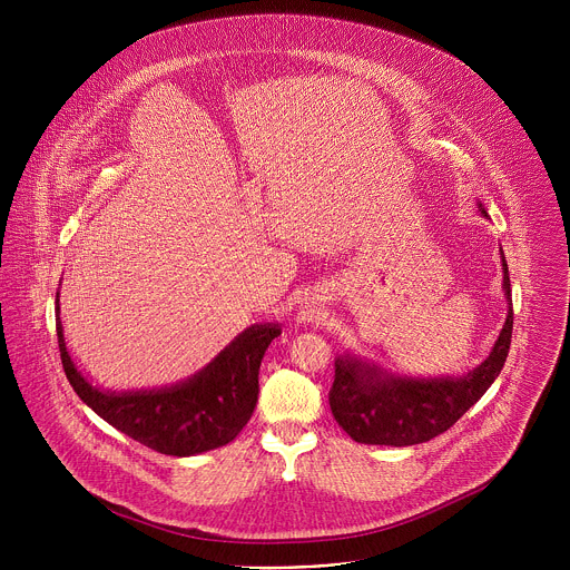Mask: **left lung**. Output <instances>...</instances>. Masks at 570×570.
I'll list each match as a JSON object with an SVG mask.
<instances>
[{"label":"left lung","mask_w":570,"mask_h":570,"mask_svg":"<svg viewBox=\"0 0 570 570\" xmlns=\"http://www.w3.org/2000/svg\"><path fill=\"white\" fill-rule=\"evenodd\" d=\"M480 214L487 209L478 203ZM503 293L508 315L503 330L478 367L462 376L394 374L358 354L336 356V379L330 405L343 431L361 444L413 446L449 431L501 374L512 343V284L501 248Z\"/></svg>","instance_id":"1"}]
</instances>
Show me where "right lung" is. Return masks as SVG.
<instances>
[{
    "label": "right lung",
    "instance_id": "obj_1",
    "mask_svg": "<svg viewBox=\"0 0 570 570\" xmlns=\"http://www.w3.org/2000/svg\"><path fill=\"white\" fill-rule=\"evenodd\" d=\"M56 334L67 381L80 401L139 444L189 458L229 444L248 424L259 396L262 358L282 327L275 322L253 324L189 379L124 392L95 385L73 363L62 334L60 291L56 293Z\"/></svg>",
    "mask_w": 570,
    "mask_h": 570
}]
</instances>
